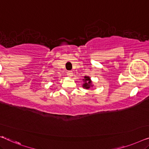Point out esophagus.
Listing matches in <instances>:
<instances>
[{
	"label": "esophagus",
	"mask_w": 149,
	"mask_h": 149,
	"mask_svg": "<svg viewBox=\"0 0 149 149\" xmlns=\"http://www.w3.org/2000/svg\"><path fill=\"white\" fill-rule=\"evenodd\" d=\"M67 75H68L69 77H72L73 75V72L72 71H68V72H67Z\"/></svg>",
	"instance_id": "34e87169"
}]
</instances>
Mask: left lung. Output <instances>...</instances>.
<instances>
[{
  "label": "left lung",
  "mask_w": 149,
  "mask_h": 149,
  "mask_svg": "<svg viewBox=\"0 0 149 149\" xmlns=\"http://www.w3.org/2000/svg\"><path fill=\"white\" fill-rule=\"evenodd\" d=\"M82 80L84 81V84H82V87L85 89H89L91 88V87L93 86V81H92L91 77L89 76H87V75H85L84 77V78L82 79Z\"/></svg>",
  "instance_id": "obj_1"
}]
</instances>
